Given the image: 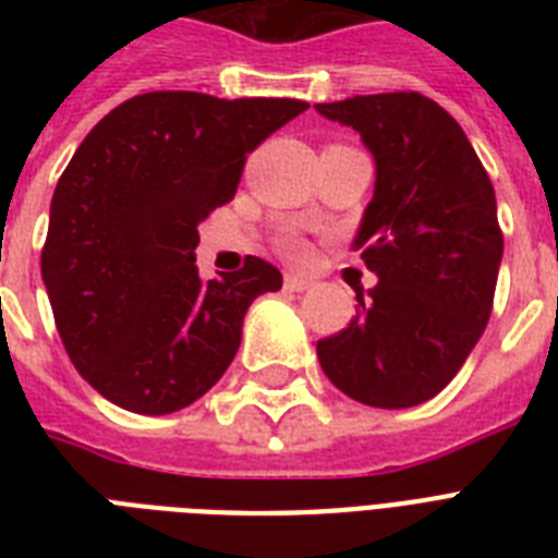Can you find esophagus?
Segmentation results:
<instances>
[{
  "label": "esophagus",
  "instance_id": "esophagus-1",
  "mask_svg": "<svg viewBox=\"0 0 558 558\" xmlns=\"http://www.w3.org/2000/svg\"><path fill=\"white\" fill-rule=\"evenodd\" d=\"M310 287H313V280L301 278V275H287V278H283V289H287V292H306Z\"/></svg>",
  "mask_w": 558,
  "mask_h": 558
}]
</instances>
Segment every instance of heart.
<instances>
[{
  "label": "heart",
  "mask_w": 558,
  "mask_h": 558,
  "mask_svg": "<svg viewBox=\"0 0 558 558\" xmlns=\"http://www.w3.org/2000/svg\"><path fill=\"white\" fill-rule=\"evenodd\" d=\"M283 254H287V257H292V260H304V257H306V245L298 243V240H292V243L283 245Z\"/></svg>",
  "instance_id": "heart-1"
}]
</instances>
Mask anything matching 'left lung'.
<instances>
[{
  "label": "left lung",
  "mask_w": 558,
  "mask_h": 558,
  "mask_svg": "<svg viewBox=\"0 0 558 558\" xmlns=\"http://www.w3.org/2000/svg\"><path fill=\"white\" fill-rule=\"evenodd\" d=\"M353 126L376 187L353 240L379 283L356 318L318 341L327 379L373 408L437 397L493 313L504 254L493 182L454 118L420 92L315 104Z\"/></svg>",
  "instance_id": "left-lung-1"
}]
</instances>
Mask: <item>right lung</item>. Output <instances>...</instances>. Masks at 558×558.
I'll use <instances>...</instances> for the list:
<instances>
[{
	"mask_svg": "<svg viewBox=\"0 0 558 558\" xmlns=\"http://www.w3.org/2000/svg\"><path fill=\"white\" fill-rule=\"evenodd\" d=\"M306 107L147 92L83 138L54 187L39 263L65 353L100 397L173 414L234 362L248 306L283 275L245 257L205 283L196 228L234 199L245 156Z\"/></svg>",
	"mask_w": 558,
	"mask_h": 558,
	"instance_id": "add662e5",
	"label": "right lung"
}]
</instances>
